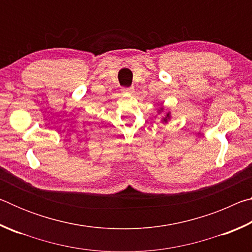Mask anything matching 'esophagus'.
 <instances>
[{"mask_svg": "<svg viewBox=\"0 0 252 252\" xmlns=\"http://www.w3.org/2000/svg\"><path fill=\"white\" fill-rule=\"evenodd\" d=\"M123 93H127V94H131L133 92V88H122Z\"/></svg>", "mask_w": 252, "mask_h": 252, "instance_id": "esophagus-1", "label": "esophagus"}]
</instances>
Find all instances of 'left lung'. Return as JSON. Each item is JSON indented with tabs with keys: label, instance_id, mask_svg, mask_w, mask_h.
<instances>
[{
	"label": "left lung",
	"instance_id": "obj_1",
	"mask_svg": "<svg viewBox=\"0 0 252 252\" xmlns=\"http://www.w3.org/2000/svg\"><path fill=\"white\" fill-rule=\"evenodd\" d=\"M163 110H164V108H162V106H161V108H160L159 110H158V112H159V113L163 112ZM170 118H171V116H170V112H167V113L164 114L163 117H162V119H161L162 123H168V121L170 120Z\"/></svg>",
	"mask_w": 252,
	"mask_h": 252
}]
</instances>
